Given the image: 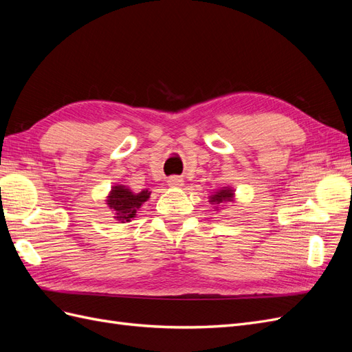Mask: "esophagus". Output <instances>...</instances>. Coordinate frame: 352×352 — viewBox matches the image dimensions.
<instances>
[{
	"mask_svg": "<svg viewBox=\"0 0 352 352\" xmlns=\"http://www.w3.org/2000/svg\"><path fill=\"white\" fill-rule=\"evenodd\" d=\"M167 184H168L170 186H175V188L184 186V179H182V177H179V176H172V177H168Z\"/></svg>",
	"mask_w": 352,
	"mask_h": 352,
	"instance_id": "34e87169",
	"label": "esophagus"
}]
</instances>
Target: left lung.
I'll return each mask as SVG.
<instances>
[{"label": "left lung", "instance_id": "8db88e82", "mask_svg": "<svg viewBox=\"0 0 352 352\" xmlns=\"http://www.w3.org/2000/svg\"><path fill=\"white\" fill-rule=\"evenodd\" d=\"M233 197H235V192H233L232 188H221L210 197V202L216 204V210H219L220 206L226 204V202H232Z\"/></svg>", "mask_w": 352, "mask_h": 352}]
</instances>
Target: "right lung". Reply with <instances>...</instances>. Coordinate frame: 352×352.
Wrapping results in <instances>:
<instances>
[{"label":"right lung","mask_w":352,"mask_h":352,"mask_svg":"<svg viewBox=\"0 0 352 352\" xmlns=\"http://www.w3.org/2000/svg\"><path fill=\"white\" fill-rule=\"evenodd\" d=\"M151 192L148 189L135 194L129 188L123 185L113 186L107 197V206L111 208L114 219L120 223L131 221L136 216V210L141 208L144 202L150 198Z\"/></svg>","instance_id":"1"}]
</instances>
